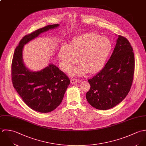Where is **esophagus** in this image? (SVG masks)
<instances>
[{"label": "esophagus", "instance_id": "1", "mask_svg": "<svg viewBox=\"0 0 146 146\" xmlns=\"http://www.w3.org/2000/svg\"><path fill=\"white\" fill-rule=\"evenodd\" d=\"M80 82V80H77V79H72V80H70V82H71L72 84L78 83V82Z\"/></svg>", "mask_w": 146, "mask_h": 146}]
</instances>
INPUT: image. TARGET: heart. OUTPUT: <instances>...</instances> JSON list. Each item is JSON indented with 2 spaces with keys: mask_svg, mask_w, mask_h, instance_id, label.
<instances>
[{
  "mask_svg": "<svg viewBox=\"0 0 146 146\" xmlns=\"http://www.w3.org/2000/svg\"><path fill=\"white\" fill-rule=\"evenodd\" d=\"M112 50L111 40L95 33H88L72 39L68 46H62L58 57L62 69L68 71L80 58L81 65L72 69L73 76H81L88 71L95 73L104 66Z\"/></svg>",
  "mask_w": 146,
  "mask_h": 146,
  "instance_id": "b5f03b06",
  "label": "heart"
}]
</instances>
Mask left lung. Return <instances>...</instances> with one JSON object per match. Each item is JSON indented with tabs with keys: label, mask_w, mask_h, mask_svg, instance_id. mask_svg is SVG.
<instances>
[{
	"label": "left lung",
	"mask_w": 146,
	"mask_h": 146,
	"mask_svg": "<svg viewBox=\"0 0 146 146\" xmlns=\"http://www.w3.org/2000/svg\"><path fill=\"white\" fill-rule=\"evenodd\" d=\"M133 50L128 40L121 35L104 67L88 80L91 88L86 99L94 108L107 110L121 103L128 94L134 72Z\"/></svg>",
	"instance_id": "8db88e82"
}]
</instances>
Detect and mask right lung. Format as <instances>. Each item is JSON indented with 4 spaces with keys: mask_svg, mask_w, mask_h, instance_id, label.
I'll use <instances>...</instances> for the list:
<instances>
[{
    "mask_svg": "<svg viewBox=\"0 0 146 146\" xmlns=\"http://www.w3.org/2000/svg\"><path fill=\"white\" fill-rule=\"evenodd\" d=\"M47 25L23 37L13 54L11 66L13 87L24 103L34 111L48 113L61 104L70 84L67 76L53 64L39 71H31L25 65L23 57L24 45L43 32L58 28Z\"/></svg>",
    "mask_w": 146,
    "mask_h": 146,
    "instance_id": "obj_1",
    "label": "right lung"
}]
</instances>
